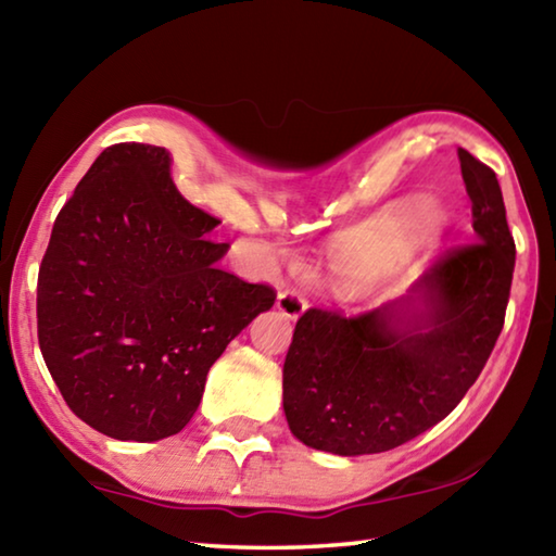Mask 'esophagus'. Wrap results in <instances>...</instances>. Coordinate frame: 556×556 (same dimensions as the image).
<instances>
[{"label":"esophagus","mask_w":556,"mask_h":556,"mask_svg":"<svg viewBox=\"0 0 556 556\" xmlns=\"http://www.w3.org/2000/svg\"><path fill=\"white\" fill-rule=\"evenodd\" d=\"M277 308H279V313L285 315V318H289V320H299L303 313H306V308H308V303H306V299L301 296L299 291H279V296H277Z\"/></svg>","instance_id":"obj_1"}]
</instances>
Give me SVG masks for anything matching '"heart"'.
<instances>
[{"mask_svg": "<svg viewBox=\"0 0 556 556\" xmlns=\"http://www.w3.org/2000/svg\"><path fill=\"white\" fill-rule=\"evenodd\" d=\"M390 245H393V236H383L380 241H374L368 243L364 250H362V257H376V255H386V250H390Z\"/></svg>", "mask_w": 556, "mask_h": 556, "instance_id": "heart-1", "label": "heart"}]
</instances>
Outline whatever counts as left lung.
Instances as JSON below:
<instances>
[{"instance_id":"8db88e82","label":"left lung","mask_w":556,"mask_h":556,"mask_svg":"<svg viewBox=\"0 0 556 556\" xmlns=\"http://www.w3.org/2000/svg\"><path fill=\"white\" fill-rule=\"evenodd\" d=\"M477 241L356 318L311 308L285 362V415L308 448L393 451L458 407L504 328L516 243L496 173L458 149Z\"/></svg>"}]
</instances>
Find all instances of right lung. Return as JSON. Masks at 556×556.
<instances>
[{
  "mask_svg": "<svg viewBox=\"0 0 556 556\" xmlns=\"http://www.w3.org/2000/svg\"><path fill=\"white\" fill-rule=\"evenodd\" d=\"M222 222L170 178L166 149L108 147L62 206L38 271V342L70 409L117 441H161L277 293L219 269Z\"/></svg>",
  "mask_w": 556,
  "mask_h": 556,
  "instance_id": "1",
  "label": "right lung"
}]
</instances>
